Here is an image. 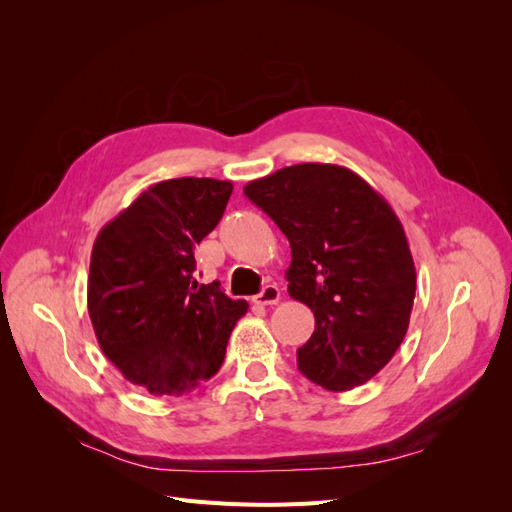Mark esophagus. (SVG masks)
I'll return each instance as SVG.
<instances>
[{"instance_id":"obj_1","label":"esophagus","mask_w":512,"mask_h":512,"mask_svg":"<svg viewBox=\"0 0 512 512\" xmlns=\"http://www.w3.org/2000/svg\"><path fill=\"white\" fill-rule=\"evenodd\" d=\"M280 297H282L280 288H277L275 284H267L265 288H262L260 294H256L254 303H256V305H275L277 301H280Z\"/></svg>"}]
</instances>
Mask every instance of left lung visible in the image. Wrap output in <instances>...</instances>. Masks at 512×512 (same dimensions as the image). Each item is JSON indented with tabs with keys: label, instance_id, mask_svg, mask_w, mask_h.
Masks as SVG:
<instances>
[{
	"label": "left lung",
	"instance_id": "1",
	"mask_svg": "<svg viewBox=\"0 0 512 512\" xmlns=\"http://www.w3.org/2000/svg\"><path fill=\"white\" fill-rule=\"evenodd\" d=\"M290 241L288 294L314 312L299 371L350 391L393 359L410 324L416 269L391 205L346 166L305 162L243 188Z\"/></svg>",
	"mask_w": 512,
	"mask_h": 512
}]
</instances>
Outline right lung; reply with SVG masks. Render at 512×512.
<instances>
[{
	"instance_id": "right-lung-1",
	"label": "right lung",
	"mask_w": 512,
	"mask_h": 512,
	"mask_svg": "<svg viewBox=\"0 0 512 512\" xmlns=\"http://www.w3.org/2000/svg\"><path fill=\"white\" fill-rule=\"evenodd\" d=\"M232 183L179 177L151 185L108 222L89 262L87 309L98 344L151 395H183L213 374L247 312L194 280V250L222 220Z\"/></svg>"
}]
</instances>
